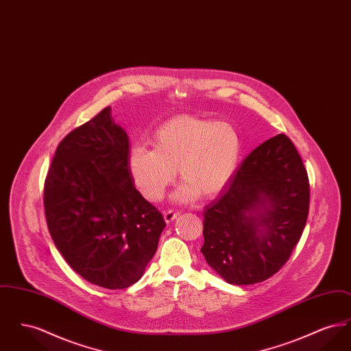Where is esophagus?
Masks as SVG:
<instances>
[{
  "label": "esophagus",
  "instance_id": "obj_1",
  "mask_svg": "<svg viewBox=\"0 0 351 351\" xmlns=\"http://www.w3.org/2000/svg\"><path fill=\"white\" fill-rule=\"evenodd\" d=\"M180 216V212H178V210H172V209H168L165 212V219H166V222L169 223V222H172L173 219H176V218Z\"/></svg>",
  "mask_w": 351,
  "mask_h": 351
}]
</instances>
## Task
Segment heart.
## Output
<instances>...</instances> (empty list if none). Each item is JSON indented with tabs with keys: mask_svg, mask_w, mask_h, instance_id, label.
<instances>
[{
	"mask_svg": "<svg viewBox=\"0 0 351 351\" xmlns=\"http://www.w3.org/2000/svg\"><path fill=\"white\" fill-rule=\"evenodd\" d=\"M152 150L135 147L129 156L134 183L150 201H159L176 175L184 183L176 201L218 193L237 169L242 138L232 122L182 114L163 122L151 136Z\"/></svg>",
	"mask_w": 351,
	"mask_h": 351,
	"instance_id": "heart-1",
	"label": "heart"
}]
</instances>
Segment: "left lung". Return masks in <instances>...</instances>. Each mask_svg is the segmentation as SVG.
Segmentation results:
<instances>
[{
  "label": "left lung",
  "mask_w": 351,
  "mask_h": 351,
  "mask_svg": "<svg viewBox=\"0 0 351 351\" xmlns=\"http://www.w3.org/2000/svg\"><path fill=\"white\" fill-rule=\"evenodd\" d=\"M309 195L308 173L292 141L284 134L269 138L204 210L206 263L230 284L271 278L300 241Z\"/></svg>",
  "instance_id": "1"
}]
</instances>
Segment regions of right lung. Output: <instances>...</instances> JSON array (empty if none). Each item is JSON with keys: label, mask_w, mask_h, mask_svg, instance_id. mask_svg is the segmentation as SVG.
<instances>
[{"label": "right lung", "mask_w": 351, "mask_h": 351, "mask_svg": "<svg viewBox=\"0 0 351 351\" xmlns=\"http://www.w3.org/2000/svg\"><path fill=\"white\" fill-rule=\"evenodd\" d=\"M129 136L110 106L67 134L45 180L51 238L89 283L122 289L138 282L166 222L134 186Z\"/></svg>", "instance_id": "obj_1"}]
</instances>
